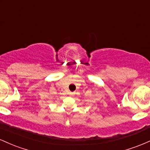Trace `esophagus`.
<instances>
[{
	"mask_svg": "<svg viewBox=\"0 0 150 150\" xmlns=\"http://www.w3.org/2000/svg\"><path fill=\"white\" fill-rule=\"evenodd\" d=\"M69 94H73V92H70Z\"/></svg>",
	"mask_w": 150,
	"mask_h": 150,
	"instance_id": "1",
	"label": "esophagus"
}]
</instances>
